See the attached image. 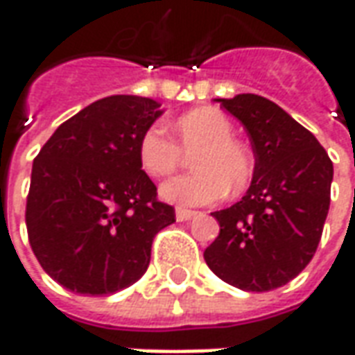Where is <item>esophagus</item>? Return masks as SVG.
<instances>
[{
    "label": "esophagus",
    "mask_w": 355,
    "mask_h": 355,
    "mask_svg": "<svg viewBox=\"0 0 355 355\" xmlns=\"http://www.w3.org/2000/svg\"><path fill=\"white\" fill-rule=\"evenodd\" d=\"M192 216H196V211H192V209L177 207V220H178V223H184V220H190Z\"/></svg>",
    "instance_id": "1"
}]
</instances>
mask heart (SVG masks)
<instances>
[{
    "label": "heart",
    "mask_w": 355,
    "mask_h": 355,
    "mask_svg": "<svg viewBox=\"0 0 355 355\" xmlns=\"http://www.w3.org/2000/svg\"><path fill=\"white\" fill-rule=\"evenodd\" d=\"M175 140L159 125H152L139 140V159L150 177L163 178L178 169L184 154L192 155L190 175L171 178L162 186L163 200L177 205H209L230 188L245 190L254 173L253 155L236 140L230 119L215 108H198L173 125Z\"/></svg>",
    "instance_id": "obj_1"
}]
</instances>
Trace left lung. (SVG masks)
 Masks as SVG:
<instances>
[{"instance_id":"8db88e82","label":"left lung","mask_w":355,"mask_h":355,"mask_svg":"<svg viewBox=\"0 0 355 355\" xmlns=\"http://www.w3.org/2000/svg\"><path fill=\"white\" fill-rule=\"evenodd\" d=\"M253 144L247 193L215 211L218 238L203 259L223 282L264 293L295 279L320 245L331 203L333 162L312 132L259 94L218 98Z\"/></svg>"}]
</instances>
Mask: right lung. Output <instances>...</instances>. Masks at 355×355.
<instances>
[{
    "instance_id": "obj_1",
    "label": "right lung",
    "mask_w": 355,
    "mask_h": 355,
    "mask_svg": "<svg viewBox=\"0 0 355 355\" xmlns=\"http://www.w3.org/2000/svg\"><path fill=\"white\" fill-rule=\"evenodd\" d=\"M159 102L116 94L58 125L32 167L28 241L62 287L112 295L139 282L154 236L175 223L142 171L139 140L162 116Z\"/></svg>"
}]
</instances>
